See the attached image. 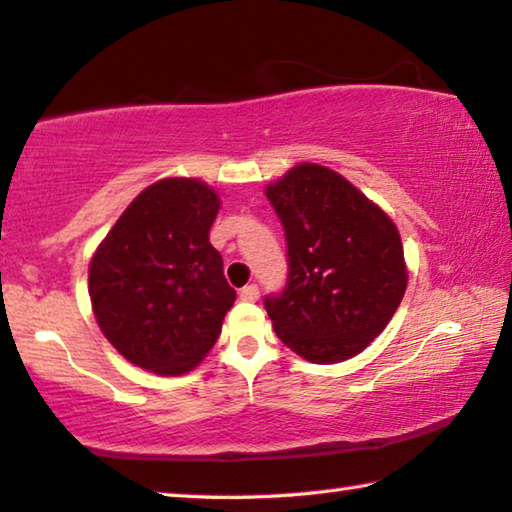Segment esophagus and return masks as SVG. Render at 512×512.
I'll use <instances>...</instances> for the list:
<instances>
[{"label":"esophagus","instance_id":"34e87169","mask_svg":"<svg viewBox=\"0 0 512 512\" xmlns=\"http://www.w3.org/2000/svg\"><path fill=\"white\" fill-rule=\"evenodd\" d=\"M240 300L242 302H256L258 300V286H256V283H249V286L240 288Z\"/></svg>","mask_w":512,"mask_h":512}]
</instances>
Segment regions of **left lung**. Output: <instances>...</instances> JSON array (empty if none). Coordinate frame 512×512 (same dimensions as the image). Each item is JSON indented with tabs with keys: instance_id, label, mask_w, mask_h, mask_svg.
<instances>
[{
	"instance_id": "1",
	"label": "left lung",
	"mask_w": 512,
	"mask_h": 512,
	"mask_svg": "<svg viewBox=\"0 0 512 512\" xmlns=\"http://www.w3.org/2000/svg\"><path fill=\"white\" fill-rule=\"evenodd\" d=\"M265 194L288 256L286 286L263 302L274 332L313 364L359 355L405 295L398 229L355 185L320 164L290 169Z\"/></svg>"
}]
</instances>
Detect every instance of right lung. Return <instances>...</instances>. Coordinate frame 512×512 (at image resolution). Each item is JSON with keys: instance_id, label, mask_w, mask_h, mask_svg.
Listing matches in <instances>:
<instances>
[{"instance_id": "obj_1", "label": "right lung", "mask_w": 512, "mask_h": 512, "mask_svg": "<svg viewBox=\"0 0 512 512\" xmlns=\"http://www.w3.org/2000/svg\"><path fill=\"white\" fill-rule=\"evenodd\" d=\"M217 194L194 178H164L125 208L89 267L93 313L121 355L180 375L215 345L235 290L208 233Z\"/></svg>"}]
</instances>
